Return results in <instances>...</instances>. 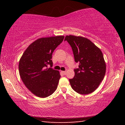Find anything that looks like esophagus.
<instances>
[{
	"mask_svg": "<svg viewBox=\"0 0 125 125\" xmlns=\"http://www.w3.org/2000/svg\"><path fill=\"white\" fill-rule=\"evenodd\" d=\"M61 73L63 74V75H65V74H66V72H65V71H61Z\"/></svg>",
	"mask_w": 125,
	"mask_h": 125,
	"instance_id": "esophagus-1",
	"label": "esophagus"
}]
</instances>
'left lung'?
<instances>
[{"label":"left lung","mask_w":125,"mask_h":125,"mask_svg":"<svg viewBox=\"0 0 125 125\" xmlns=\"http://www.w3.org/2000/svg\"><path fill=\"white\" fill-rule=\"evenodd\" d=\"M79 67L74 69L75 75L70 79L73 89L80 94H88L95 90L103 80L106 64L102 52L90 40L81 36H66Z\"/></svg>","instance_id":"8db88e82"}]
</instances>
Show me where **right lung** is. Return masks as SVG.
Here are the masks:
<instances>
[{"label":"right lung","mask_w":125,"mask_h":125,"mask_svg":"<svg viewBox=\"0 0 125 125\" xmlns=\"http://www.w3.org/2000/svg\"><path fill=\"white\" fill-rule=\"evenodd\" d=\"M64 36L43 37L32 42L25 50L19 64L23 83L36 96L46 98L57 88L61 78L58 71L52 68L54 50L62 43Z\"/></svg>","instance_id":"obj_1"}]
</instances>
